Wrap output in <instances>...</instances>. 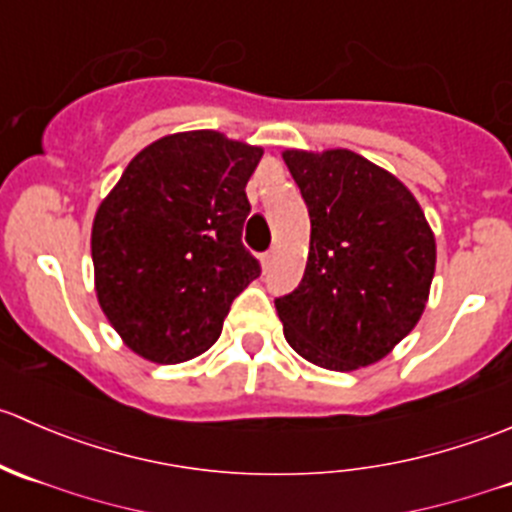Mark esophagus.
Segmentation results:
<instances>
[{"label":"esophagus","instance_id":"obj_1","mask_svg":"<svg viewBox=\"0 0 512 512\" xmlns=\"http://www.w3.org/2000/svg\"><path fill=\"white\" fill-rule=\"evenodd\" d=\"M275 257H277V250H267L265 255H262V262H265V265H272V262H275Z\"/></svg>","mask_w":512,"mask_h":512}]
</instances>
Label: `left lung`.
I'll return each instance as SVG.
<instances>
[{
	"instance_id": "1",
	"label": "left lung",
	"mask_w": 512,
	"mask_h": 512,
	"mask_svg": "<svg viewBox=\"0 0 512 512\" xmlns=\"http://www.w3.org/2000/svg\"><path fill=\"white\" fill-rule=\"evenodd\" d=\"M309 210V257L294 292L275 299L289 347L354 371L384 359L421 319L436 240L418 200L389 170L352 151H285Z\"/></svg>"
}]
</instances>
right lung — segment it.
Masks as SVG:
<instances>
[{"mask_svg": "<svg viewBox=\"0 0 512 512\" xmlns=\"http://www.w3.org/2000/svg\"><path fill=\"white\" fill-rule=\"evenodd\" d=\"M260 158L218 131L173 133L143 148L98 205V304L143 359L178 364L213 347L232 299L260 277L242 245Z\"/></svg>", "mask_w": 512, "mask_h": 512, "instance_id": "right-lung-1", "label": "right lung"}]
</instances>
